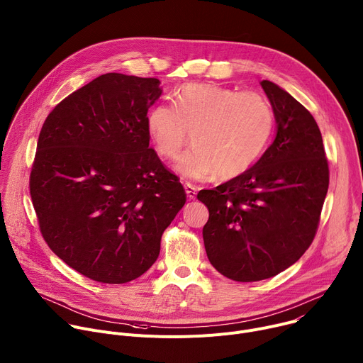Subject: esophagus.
Wrapping results in <instances>:
<instances>
[{
    "mask_svg": "<svg viewBox=\"0 0 363 363\" xmlns=\"http://www.w3.org/2000/svg\"><path fill=\"white\" fill-rule=\"evenodd\" d=\"M184 190H186V194L190 197V199H194L196 194H197V187L190 184V183H184Z\"/></svg>",
    "mask_w": 363,
    "mask_h": 363,
    "instance_id": "obj_1",
    "label": "esophagus"
}]
</instances>
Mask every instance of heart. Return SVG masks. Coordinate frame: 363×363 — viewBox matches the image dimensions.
Masks as SVG:
<instances>
[{
  "label": "heart",
  "instance_id": "heart-1",
  "mask_svg": "<svg viewBox=\"0 0 363 363\" xmlns=\"http://www.w3.org/2000/svg\"><path fill=\"white\" fill-rule=\"evenodd\" d=\"M155 151L174 160L187 144L176 170L189 179H233L248 172L264 154L274 130V112L261 94L238 92L216 84H189L176 105L160 102L145 119Z\"/></svg>",
  "mask_w": 363,
  "mask_h": 363
}]
</instances>
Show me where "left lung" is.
<instances>
[{"label": "left lung", "instance_id": "8db88e82", "mask_svg": "<svg viewBox=\"0 0 363 363\" xmlns=\"http://www.w3.org/2000/svg\"><path fill=\"white\" fill-rule=\"evenodd\" d=\"M261 86L275 118L272 144L248 172L197 194L209 209L208 258L239 283L271 278L300 259L313 242L329 189L313 115L269 80Z\"/></svg>", "mask_w": 363, "mask_h": 363}]
</instances>
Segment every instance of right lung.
<instances>
[{
  "label": "right lung",
  "instance_id": "obj_1",
  "mask_svg": "<svg viewBox=\"0 0 363 363\" xmlns=\"http://www.w3.org/2000/svg\"><path fill=\"white\" fill-rule=\"evenodd\" d=\"M155 77L105 73L65 98L38 135L30 194L40 230L70 268L106 284L143 275L186 203L150 148Z\"/></svg>",
  "mask_w": 363,
  "mask_h": 363
}]
</instances>
